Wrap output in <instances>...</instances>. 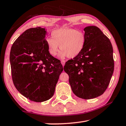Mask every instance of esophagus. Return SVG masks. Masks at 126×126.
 Wrapping results in <instances>:
<instances>
[{
	"instance_id": "1",
	"label": "esophagus",
	"mask_w": 126,
	"mask_h": 126,
	"mask_svg": "<svg viewBox=\"0 0 126 126\" xmlns=\"http://www.w3.org/2000/svg\"><path fill=\"white\" fill-rule=\"evenodd\" d=\"M65 63V61H64V60H62L61 61V63H62V64L63 65V66L64 65Z\"/></svg>"
}]
</instances>
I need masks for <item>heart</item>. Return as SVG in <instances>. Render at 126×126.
Segmentation results:
<instances>
[{"mask_svg":"<svg viewBox=\"0 0 126 126\" xmlns=\"http://www.w3.org/2000/svg\"><path fill=\"white\" fill-rule=\"evenodd\" d=\"M52 38L46 40L48 52L53 57L56 56L59 47L62 50L59 53L61 58L68 56L73 58L80 54L86 44V35L82 31L69 28L55 30L51 34Z\"/></svg>","mask_w":126,"mask_h":126,"instance_id":"obj_1","label":"heart"}]
</instances>
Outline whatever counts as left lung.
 Returning <instances> with one entry per match:
<instances>
[{
    "instance_id": "8db88e82",
    "label": "left lung",
    "mask_w": 126,
    "mask_h": 126,
    "mask_svg": "<svg viewBox=\"0 0 126 126\" xmlns=\"http://www.w3.org/2000/svg\"><path fill=\"white\" fill-rule=\"evenodd\" d=\"M86 44L78 56L65 63L72 90L84 99L96 98L107 88L114 71L113 48L110 39L95 26L84 29Z\"/></svg>"
}]
</instances>
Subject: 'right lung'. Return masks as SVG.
Segmentation results:
<instances>
[{
    "label": "right lung",
    "mask_w": 126,
    "mask_h": 126,
    "mask_svg": "<svg viewBox=\"0 0 126 126\" xmlns=\"http://www.w3.org/2000/svg\"><path fill=\"white\" fill-rule=\"evenodd\" d=\"M45 28L25 31L14 42L10 53L12 79L19 92L31 101L42 102L54 94L63 68L50 55Z\"/></svg>",
    "instance_id": "obj_1"
}]
</instances>
